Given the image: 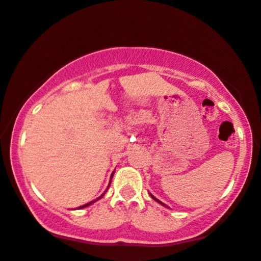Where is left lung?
<instances>
[{"label": "left lung", "instance_id": "1", "mask_svg": "<svg viewBox=\"0 0 261 261\" xmlns=\"http://www.w3.org/2000/svg\"><path fill=\"white\" fill-rule=\"evenodd\" d=\"M150 196H152V198H153V199H154V200H155V201H158V202H159V203H161V205H164V203H162V202H161V201H160V200H158V199H156V198H155V196H153V195H152V194H150ZM164 206H165V205H164Z\"/></svg>", "mask_w": 261, "mask_h": 261}]
</instances>
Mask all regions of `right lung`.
Returning <instances> with one entry per match:
<instances>
[{"label":"right lung","instance_id":"obj_1","mask_svg":"<svg viewBox=\"0 0 261 261\" xmlns=\"http://www.w3.org/2000/svg\"><path fill=\"white\" fill-rule=\"evenodd\" d=\"M113 173H114V172H113ZM113 173H112V176H111V179H112V177H113ZM109 184H111V182H109ZM103 194H105V193H103ZM103 194H102V195H101L99 199H101V198H102V196H103ZM99 199H96V200H99ZM96 200H94V201H90V202H88V203H86V205H84V206H80V207H79V208H85V207H87V206H89V205H92V203H93V202H95V201H96Z\"/></svg>","mask_w":261,"mask_h":261}]
</instances>
